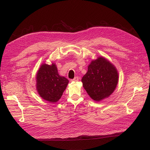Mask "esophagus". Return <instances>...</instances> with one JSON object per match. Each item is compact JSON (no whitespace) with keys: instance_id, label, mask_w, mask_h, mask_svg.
Here are the masks:
<instances>
[{"instance_id":"34e87169","label":"esophagus","mask_w":150,"mask_h":150,"mask_svg":"<svg viewBox=\"0 0 150 150\" xmlns=\"http://www.w3.org/2000/svg\"><path fill=\"white\" fill-rule=\"evenodd\" d=\"M71 81H72V82H77V81H79V77H78V76H75V77L74 79L71 80Z\"/></svg>"}]
</instances>
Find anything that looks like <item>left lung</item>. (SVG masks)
Listing matches in <instances>:
<instances>
[{"mask_svg": "<svg viewBox=\"0 0 150 150\" xmlns=\"http://www.w3.org/2000/svg\"><path fill=\"white\" fill-rule=\"evenodd\" d=\"M118 73L114 65L103 56L91 61L82 79L83 87L95 101L108 98L116 89Z\"/></svg>", "mask_w": 150, "mask_h": 150, "instance_id": "8db88e82", "label": "left lung"}]
</instances>
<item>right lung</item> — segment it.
I'll return each instance as SVG.
<instances>
[{"label": "right lung", "instance_id": "add662e5", "mask_svg": "<svg viewBox=\"0 0 150 150\" xmlns=\"http://www.w3.org/2000/svg\"><path fill=\"white\" fill-rule=\"evenodd\" d=\"M36 89L44 100L54 103L59 100L66 89L68 80L60 76L55 63L41 64L36 74Z\"/></svg>", "mask_w": 150, "mask_h": 150}]
</instances>
